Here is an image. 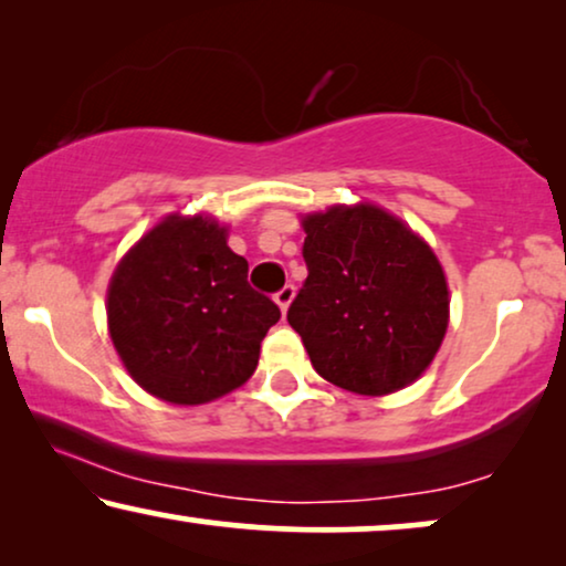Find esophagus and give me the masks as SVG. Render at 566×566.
<instances>
[{"instance_id":"1","label":"esophagus","mask_w":566,"mask_h":566,"mask_svg":"<svg viewBox=\"0 0 566 566\" xmlns=\"http://www.w3.org/2000/svg\"><path fill=\"white\" fill-rule=\"evenodd\" d=\"M291 301H293V285H291V283H285V285H283V289L275 293V304H277V306H281V312L285 314V312H289Z\"/></svg>"}]
</instances>
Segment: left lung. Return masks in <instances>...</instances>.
Listing matches in <instances>:
<instances>
[{
    "label": "left lung",
    "mask_w": 566,
    "mask_h": 566,
    "mask_svg": "<svg viewBox=\"0 0 566 566\" xmlns=\"http://www.w3.org/2000/svg\"><path fill=\"white\" fill-rule=\"evenodd\" d=\"M306 281L289 308L312 366L339 389L384 397L422 376L448 329V283L428 244L384 208L304 219Z\"/></svg>",
    "instance_id": "left-lung-1"
}]
</instances>
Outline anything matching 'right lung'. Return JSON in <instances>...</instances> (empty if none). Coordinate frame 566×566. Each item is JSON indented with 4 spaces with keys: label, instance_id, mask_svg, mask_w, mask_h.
I'll return each mask as SVG.
<instances>
[{
    "label": "right lung",
    "instance_id": "1",
    "mask_svg": "<svg viewBox=\"0 0 566 566\" xmlns=\"http://www.w3.org/2000/svg\"><path fill=\"white\" fill-rule=\"evenodd\" d=\"M247 270L227 227L206 216H167L138 239L107 289V327L142 389L206 405L254 374L281 308L247 283Z\"/></svg>",
    "mask_w": 566,
    "mask_h": 566
}]
</instances>
